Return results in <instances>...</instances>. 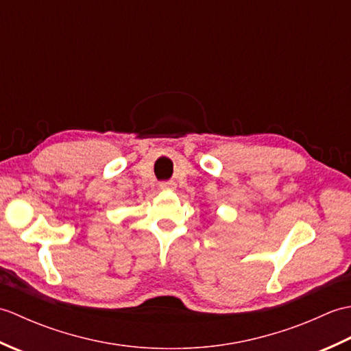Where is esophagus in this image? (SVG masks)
Here are the masks:
<instances>
[{
  "label": "esophagus",
  "mask_w": 351,
  "mask_h": 351,
  "mask_svg": "<svg viewBox=\"0 0 351 351\" xmlns=\"http://www.w3.org/2000/svg\"><path fill=\"white\" fill-rule=\"evenodd\" d=\"M176 187L173 181H166V182H161L160 184V189L161 190H173Z\"/></svg>",
  "instance_id": "esophagus-1"
}]
</instances>
